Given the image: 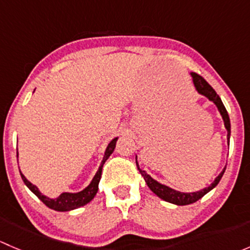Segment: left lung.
<instances>
[{
	"instance_id": "left-lung-1",
	"label": "left lung",
	"mask_w": 250,
	"mask_h": 250,
	"mask_svg": "<svg viewBox=\"0 0 250 250\" xmlns=\"http://www.w3.org/2000/svg\"><path fill=\"white\" fill-rule=\"evenodd\" d=\"M191 76H192V81H193V84H195L196 90H197L200 94H202L206 98H208V99L210 100V102H213L214 104H215V106L218 107L219 112H220L221 117H223V120H224V125H225L226 130H228V144L230 145V134H231L230 117H229L228 111H226L225 106H224L220 97L216 94L215 90H214L213 88L209 85V83L207 82V81L204 80L202 76L195 74V72H191ZM135 162H137L138 170H139L141 175L144 176V179H145V183L147 184V186L150 188V190L152 191L156 196H158V197L162 198L163 201H166V202L176 204V206H186V204L195 203L196 201L201 200V198H202L206 193H208L209 191L213 190V188L218 185L219 181H220V179L223 178L224 173H225V169H226V167L224 168L223 172L216 176L215 180H214L213 183L208 186V188H202V190H200V191H196V192H180V191H176V190H174V188H170L169 186H166V185H163V184L156 181L155 179L151 178V176L148 175L145 170L141 169V168L139 167V165H138V161H135Z\"/></svg>"
}]
</instances>
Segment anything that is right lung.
Returning <instances> with one entry per match:
<instances>
[{
  "mask_svg": "<svg viewBox=\"0 0 250 250\" xmlns=\"http://www.w3.org/2000/svg\"><path fill=\"white\" fill-rule=\"evenodd\" d=\"M117 139L118 138H115V139H112L110 141V144L107 145L106 150H105L104 157H103L102 163H100L99 169H98V172L95 173L94 178H93V180L90 181L89 185H88L85 188H83L82 191H80V192H75V193L62 192L59 197L49 198V197H47V196L42 195V193L40 192L39 188H37V186H35L34 184L30 183V181L25 178L24 174H22L21 172H20V175H21V179H22V181H24L25 185H26L27 188H29L30 190H31L32 192H34L35 195H36L37 197L42 201V202L46 204L48 208L54 209V210H57V211H69V210H72V209H77V208H80V207L84 206V204L89 203L90 201L94 198V196L97 195L98 185H99L100 178H102L103 166H104V163L106 162L107 158L110 157L111 153H112L113 150H115L116 141H117ZM17 157H18V151H17Z\"/></svg>",
  "mask_w": 250,
  "mask_h": 250,
  "instance_id": "obj_1",
  "label": "right lung"
}]
</instances>
